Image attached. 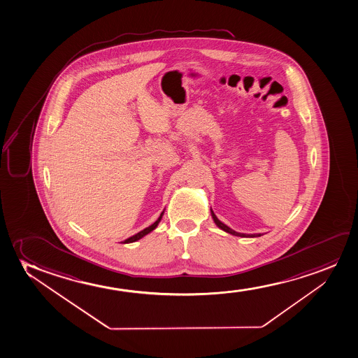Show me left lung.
Instances as JSON below:
<instances>
[{"label": "left lung", "instance_id": "left-lung-1", "mask_svg": "<svg viewBox=\"0 0 358 358\" xmlns=\"http://www.w3.org/2000/svg\"><path fill=\"white\" fill-rule=\"evenodd\" d=\"M211 210V209H210ZM211 216H213V220H214L215 224L217 226L218 228H221L222 231L224 232L229 233V234H232V236H237V237H244V238H255V237H261L262 234L261 233H255V234H245V233H239L236 232L234 229L232 228L228 227L227 224H224V223L221 222L217 217H216V215L214 214V211L211 210Z\"/></svg>", "mask_w": 358, "mask_h": 358}]
</instances>
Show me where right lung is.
Returning <instances> with one entry per match:
<instances>
[{"mask_svg":"<svg viewBox=\"0 0 358 358\" xmlns=\"http://www.w3.org/2000/svg\"><path fill=\"white\" fill-rule=\"evenodd\" d=\"M164 211L160 214V216H159L158 220L155 221V222L153 223V224H150L149 227L144 228L143 231H141V232L137 233V234H135V236H132V237L127 238L126 241H124V244H127V243H134L137 242V241H140L141 238H143L144 236H147L148 233L152 232L153 229H155V228L158 227L159 222L162 221V218H163Z\"/></svg>","mask_w":358,"mask_h":358,"instance_id":"1","label":"right lung"}]
</instances>
